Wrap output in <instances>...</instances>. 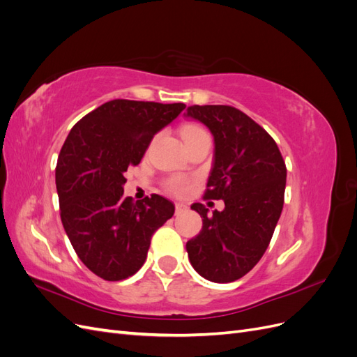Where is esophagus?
<instances>
[{
  "label": "esophagus",
  "mask_w": 357,
  "mask_h": 357,
  "mask_svg": "<svg viewBox=\"0 0 357 357\" xmlns=\"http://www.w3.org/2000/svg\"><path fill=\"white\" fill-rule=\"evenodd\" d=\"M188 210V207H186V205L185 204H176V214H181L183 211H186Z\"/></svg>",
  "instance_id": "esophagus-1"
}]
</instances>
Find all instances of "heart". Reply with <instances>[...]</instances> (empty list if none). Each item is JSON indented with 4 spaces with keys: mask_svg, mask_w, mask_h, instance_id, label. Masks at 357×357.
<instances>
[{
    "mask_svg": "<svg viewBox=\"0 0 357 357\" xmlns=\"http://www.w3.org/2000/svg\"><path fill=\"white\" fill-rule=\"evenodd\" d=\"M198 131H202V128H199L197 125H186L185 128H183L181 134H183V137H186V135H190V134L198 132ZM189 188H190V183L185 177H172L167 181V190L171 192L172 195H177V197L186 195V193L189 192Z\"/></svg>",
    "mask_w": 357,
    "mask_h": 357,
    "instance_id": "heart-1",
    "label": "heart"
}]
</instances>
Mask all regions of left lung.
<instances>
[{
  "mask_svg": "<svg viewBox=\"0 0 357 357\" xmlns=\"http://www.w3.org/2000/svg\"><path fill=\"white\" fill-rule=\"evenodd\" d=\"M214 137V165L204 199H223L225 210L202 218L201 232L186 243L192 266L214 283H231L261 261L284 204L286 164L274 138L231 105H190Z\"/></svg>",
  "mask_w": 357,
  "mask_h": 357,
  "instance_id": "left-lung-1",
  "label": "left lung"
}]
</instances>
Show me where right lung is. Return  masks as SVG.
I'll list each match as a JSON object with an SVG mask.
<instances>
[{
    "label": "right lung",
    "instance_id": "obj_1",
    "mask_svg": "<svg viewBox=\"0 0 357 357\" xmlns=\"http://www.w3.org/2000/svg\"><path fill=\"white\" fill-rule=\"evenodd\" d=\"M185 107L109 101L82 117L61 149L55 177L63 229L80 261L107 282L134 275L153 234L174 214L172 202L156 193L139 202L125 198L123 174Z\"/></svg>",
    "mask_w": 357,
    "mask_h": 357
}]
</instances>
